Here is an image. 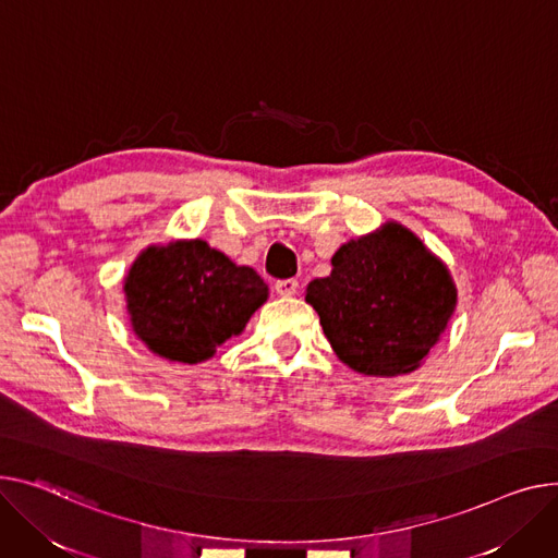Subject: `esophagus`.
Returning a JSON list of instances; mask_svg holds the SVG:
<instances>
[{"mask_svg":"<svg viewBox=\"0 0 558 558\" xmlns=\"http://www.w3.org/2000/svg\"><path fill=\"white\" fill-rule=\"evenodd\" d=\"M274 289H276V293L278 295H295L299 293V280H293V278H287V280H278L276 284H274Z\"/></svg>","mask_w":558,"mask_h":558,"instance_id":"esophagus-1","label":"esophagus"}]
</instances>
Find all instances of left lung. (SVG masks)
I'll list each match as a JSON object with an SVG mask.
<instances>
[{
    "label": "left lung",
    "instance_id": "8db88e82",
    "mask_svg": "<svg viewBox=\"0 0 558 558\" xmlns=\"http://www.w3.org/2000/svg\"><path fill=\"white\" fill-rule=\"evenodd\" d=\"M305 301L320 316L337 356L367 377L417 369L447 329L456 282L437 255L397 221L343 244L331 274L307 284Z\"/></svg>",
    "mask_w": 558,
    "mask_h": 558
}]
</instances>
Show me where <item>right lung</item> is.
<instances>
[{"label":"right lung","instance_id":"add662e5","mask_svg":"<svg viewBox=\"0 0 558 558\" xmlns=\"http://www.w3.org/2000/svg\"><path fill=\"white\" fill-rule=\"evenodd\" d=\"M128 314L136 337L161 359L202 363L269 299L251 267H238L204 240L147 246L125 276Z\"/></svg>","mask_w":558,"mask_h":558}]
</instances>
